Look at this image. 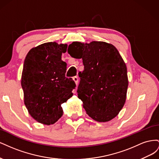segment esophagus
<instances>
[{
  "instance_id": "34e87169",
  "label": "esophagus",
  "mask_w": 159,
  "mask_h": 159,
  "mask_svg": "<svg viewBox=\"0 0 159 159\" xmlns=\"http://www.w3.org/2000/svg\"><path fill=\"white\" fill-rule=\"evenodd\" d=\"M73 80L75 81L76 85H78V78L77 76H74L73 78Z\"/></svg>"
}]
</instances>
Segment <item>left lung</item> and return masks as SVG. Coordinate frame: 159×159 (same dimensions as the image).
I'll list each match as a JSON object with an SVG mask.
<instances>
[{"label":"left lung","instance_id":"obj_1","mask_svg":"<svg viewBox=\"0 0 159 159\" xmlns=\"http://www.w3.org/2000/svg\"><path fill=\"white\" fill-rule=\"evenodd\" d=\"M68 52L83 60L77 92L86 113L96 121H111L124 106L129 84L127 66L119 52L113 45L100 41L73 42Z\"/></svg>","mask_w":159,"mask_h":159}]
</instances>
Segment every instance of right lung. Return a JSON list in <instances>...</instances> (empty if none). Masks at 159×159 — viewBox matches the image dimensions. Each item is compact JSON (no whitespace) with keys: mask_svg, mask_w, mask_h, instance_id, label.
<instances>
[{"mask_svg":"<svg viewBox=\"0 0 159 159\" xmlns=\"http://www.w3.org/2000/svg\"><path fill=\"white\" fill-rule=\"evenodd\" d=\"M68 45L46 42L33 48L23 66L21 85L24 102L31 117L47 125L63 115L61 105L73 95L75 84L66 77L67 64L61 60Z\"/></svg>","mask_w":159,"mask_h":159,"instance_id":"1","label":"right lung"}]
</instances>
